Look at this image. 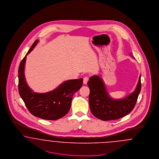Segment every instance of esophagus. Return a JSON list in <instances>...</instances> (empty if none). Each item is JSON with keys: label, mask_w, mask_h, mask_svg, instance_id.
I'll return each instance as SVG.
<instances>
[{"label": "esophagus", "mask_w": 159, "mask_h": 159, "mask_svg": "<svg viewBox=\"0 0 159 159\" xmlns=\"http://www.w3.org/2000/svg\"><path fill=\"white\" fill-rule=\"evenodd\" d=\"M88 80H89V77H87V76L84 77L83 78V83H84V84H86V83H88Z\"/></svg>", "instance_id": "obj_1"}]
</instances>
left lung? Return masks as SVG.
I'll return each instance as SVG.
<instances>
[{"label":"left lung","mask_w":159,"mask_h":159,"mask_svg":"<svg viewBox=\"0 0 159 159\" xmlns=\"http://www.w3.org/2000/svg\"><path fill=\"white\" fill-rule=\"evenodd\" d=\"M88 85L90 89L89 101L92 114L102 120H112L126 116L134 109L141 88V76L135 91L123 99L110 97L99 76L91 77Z\"/></svg>","instance_id":"1"}]
</instances>
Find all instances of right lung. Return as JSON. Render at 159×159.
Listing matches in <instances>:
<instances>
[{"mask_svg":"<svg viewBox=\"0 0 159 159\" xmlns=\"http://www.w3.org/2000/svg\"><path fill=\"white\" fill-rule=\"evenodd\" d=\"M36 40L21 61L18 68V91L25 106L33 116L42 119L55 120L64 117L71 107L73 94L82 86L83 79L68 80L58 88L46 93L34 92L28 86L24 76L27 55L36 46Z\"/></svg>","mask_w":159,"mask_h":159,"instance_id":"add662e5","label":"right lung"}]
</instances>
